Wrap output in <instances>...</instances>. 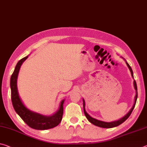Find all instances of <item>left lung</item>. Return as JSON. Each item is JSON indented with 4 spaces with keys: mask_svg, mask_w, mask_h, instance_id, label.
<instances>
[{
    "mask_svg": "<svg viewBox=\"0 0 147 147\" xmlns=\"http://www.w3.org/2000/svg\"><path fill=\"white\" fill-rule=\"evenodd\" d=\"M123 58V57H122ZM125 62V63H126L127 66L128 68H129L130 72H131V76L132 78H134V73H133V71L131 68V67L129 66V65L127 63V62L126 61V60H125L124 58H123ZM134 88L135 90H136V96H135V99H134V103L133 105V106L131 107V109H130L129 111L128 112V113L125 115L124 117H122V118H120V119L118 120H116V121H113V122H103V121H101V120H99L97 119H95V118H92V116H90L87 113V112L86 111V109H85V101L84 99H83V108H84V115L86 116V117L87 118V119L88 120V121L90 123H92V124H94L95 125H96V126H98V127H103V128H111V127H115L118 126V125H120L121 124H122L123 122H125V120H126L128 117L130 116L131 115L133 110H134L135 105H136V101H137V84H136V80L134 81Z\"/></svg>",
    "mask_w": 147,
    "mask_h": 147,
    "instance_id": "obj_1",
    "label": "left lung"
}]
</instances>
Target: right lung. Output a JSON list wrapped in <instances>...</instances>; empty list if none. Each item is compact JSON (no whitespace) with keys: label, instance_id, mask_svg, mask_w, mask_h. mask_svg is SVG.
Returning <instances> with one entry per match:
<instances>
[{"label":"right lung","instance_id":"1","mask_svg":"<svg viewBox=\"0 0 147 147\" xmlns=\"http://www.w3.org/2000/svg\"><path fill=\"white\" fill-rule=\"evenodd\" d=\"M28 55L20 59L16 65L13 74L10 78L11 99L12 105L16 113L31 128L38 130H44L53 128L61 122L63 114V103L65 99L60 103L59 109L56 113L51 116L41 115L27 109L21 99L18 90V76L22 65L27 59Z\"/></svg>","mask_w":147,"mask_h":147}]
</instances>
